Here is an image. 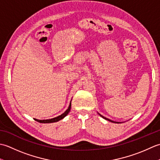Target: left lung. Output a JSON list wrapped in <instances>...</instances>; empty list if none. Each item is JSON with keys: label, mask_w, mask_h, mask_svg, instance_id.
Segmentation results:
<instances>
[{"label": "left lung", "mask_w": 160, "mask_h": 160, "mask_svg": "<svg viewBox=\"0 0 160 160\" xmlns=\"http://www.w3.org/2000/svg\"><path fill=\"white\" fill-rule=\"evenodd\" d=\"M98 114H99V115H100V116H101L102 118H104V119H105V120H108V121H110V122H114V123H119V122H114V121H112V120H109V119H108V118H104V116H102V115H100V113H98Z\"/></svg>", "instance_id": "1"}]
</instances>
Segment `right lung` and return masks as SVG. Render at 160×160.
<instances>
[{
	"label": "right lung",
	"instance_id": "1",
	"mask_svg": "<svg viewBox=\"0 0 160 160\" xmlns=\"http://www.w3.org/2000/svg\"><path fill=\"white\" fill-rule=\"evenodd\" d=\"M71 101L69 107H68V108L65 111V112L63 113L62 115H59V116H58L56 118H52V119H49V120H37V119H35V118H34V120L37 122H40V123H53V122H56L58 121L62 120V119H63L64 117L67 116L68 113H69L70 110H71Z\"/></svg>",
	"mask_w": 160,
	"mask_h": 160
}]
</instances>
